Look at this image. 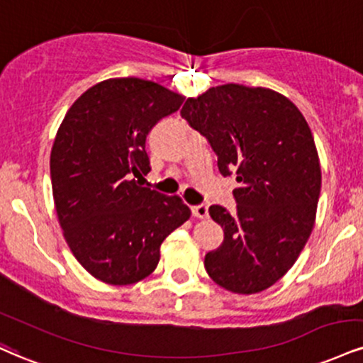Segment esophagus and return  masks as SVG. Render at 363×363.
I'll use <instances>...</instances> for the list:
<instances>
[{"label": "esophagus", "instance_id": "34e87169", "mask_svg": "<svg viewBox=\"0 0 363 363\" xmlns=\"http://www.w3.org/2000/svg\"><path fill=\"white\" fill-rule=\"evenodd\" d=\"M191 211H193V216L201 218V220L208 218V206H206V204H198V206H193V208H191Z\"/></svg>", "mask_w": 363, "mask_h": 363}]
</instances>
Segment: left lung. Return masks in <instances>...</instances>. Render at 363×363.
Returning <instances> with one entry per match:
<instances>
[{
    "instance_id": "1",
    "label": "left lung",
    "mask_w": 363,
    "mask_h": 363,
    "mask_svg": "<svg viewBox=\"0 0 363 363\" xmlns=\"http://www.w3.org/2000/svg\"><path fill=\"white\" fill-rule=\"evenodd\" d=\"M182 118L208 138L223 176L237 172V215L213 204L225 231L204 267L235 294L269 289L298 260L316 221L321 165L306 118L269 87L223 84L187 98Z\"/></svg>"
}]
</instances>
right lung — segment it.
<instances>
[{
	"mask_svg": "<svg viewBox=\"0 0 363 363\" xmlns=\"http://www.w3.org/2000/svg\"><path fill=\"white\" fill-rule=\"evenodd\" d=\"M182 101L154 81L113 77L84 91L57 130L50 152L57 218L72 255L101 282L128 286L150 276L165 237L191 218L179 196L133 179L150 172L152 126Z\"/></svg>",
	"mask_w": 363,
	"mask_h": 363,
	"instance_id": "obj_1",
	"label": "right lung"
}]
</instances>
